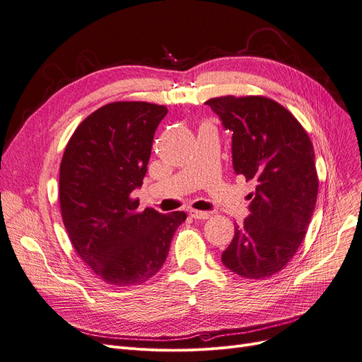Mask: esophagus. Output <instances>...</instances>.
<instances>
[{"instance_id":"1","label":"esophagus","mask_w":362,"mask_h":362,"mask_svg":"<svg viewBox=\"0 0 362 362\" xmlns=\"http://www.w3.org/2000/svg\"><path fill=\"white\" fill-rule=\"evenodd\" d=\"M189 214H191V217L199 218V220H206V218L210 217V213H207V211H199V210H191Z\"/></svg>"}]
</instances>
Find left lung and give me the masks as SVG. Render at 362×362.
Masks as SVG:
<instances>
[{
    "label": "left lung",
    "instance_id": "obj_1",
    "mask_svg": "<svg viewBox=\"0 0 362 362\" xmlns=\"http://www.w3.org/2000/svg\"><path fill=\"white\" fill-rule=\"evenodd\" d=\"M206 105L232 132L235 173L257 183L248 195L251 214L235 226L222 262L240 276L269 278L293 259L315 210L312 142L288 109L269 98L222 96Z\"/></svg>",
    "mask_w": 362,
    "mask_h": 362
}]
</instances>
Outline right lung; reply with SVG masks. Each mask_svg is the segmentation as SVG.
I'll use <instances>...</instances> for the list:
<instances>
[{"mask_svg": "<svg viewBox=\"0 0 362 362\" xmlns=\"http://www.w3.org/2000/svg\"><path fill=\"white\" fill-rule=\"evenodd\" d=\"M168 109L112 102L90 114L71 136L59 175V201L69 240L106 284H144L167 259L185 211H139L153 134Z\"/></svg>", "mask_w": 362, "mask_h": 362, "instance_id": "right-lung-1", "label": "right lung"}]
</instances>
